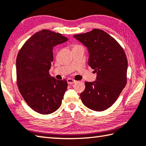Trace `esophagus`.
I'll return each instance as SVG.
<instances>
[{"label": "esophagus", "mask_w": 146, "mask_h": 146, "mask_svg": "<svg viewBox=\"0 0 146 146\" xmlns=\"http://www.w3.org/2000/svg\"><path fill=\"white\" fill-rule=\"evenodd\" d=\"M67 82L68 84H73V83H75L76 82V81L73 79L68 78V79H67Z\"/></svg>", "instance_id": "esophagus-1"}]
</instances>
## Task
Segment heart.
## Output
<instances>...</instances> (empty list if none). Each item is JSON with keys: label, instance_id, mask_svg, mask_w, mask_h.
I'll list each match as a JSON object with an SVG mask.
<instances>
[{"label": "heart", "instance_id": "obj_1", "mask_svg": "<svg viewBox=\"0 0 146 146\" xmlns=\"http://www.w3.org/2000/svg\"><path fill=\"white\" fill-rule=\"evenodd\" d=\"M82 46H80V45H74L73 47V49H75L76 48H81Z\"/></svg>", "mask_w": 146, "mask_h": 146}]
</instances>
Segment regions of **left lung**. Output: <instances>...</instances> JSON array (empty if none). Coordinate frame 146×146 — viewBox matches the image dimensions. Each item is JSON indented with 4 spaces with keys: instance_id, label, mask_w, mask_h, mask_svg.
<instances>
[{
    "instance_id": "obj_1",
    "label": "left lung",
    "mask_w": 146,
    "mask_h": 146,
    "mask_svg": "<svg viewBox=\"0 0 146 146\" xmlns=\"http://www.w3.org/2000/svg\"><path fill=\"white\" fill-rule=\"evenodd\" d=\"M73 36L87 48L88 64L97 73L96 81L85 83L80 98L90 109L104 111L115 103L126 85L128 63L125 52L101 29Z\"/></svg>"
}]
</instances>
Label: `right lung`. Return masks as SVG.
<instances>
[{"label": "right lung", "mask_w": 146, "mask_h": 146, "mask_svg": "<svg viewBox=\"0 0 146 146\" xmlns=\"http://www.w3.org/2000/svg\"><path fill=\"white\" fill-rule=\"evenodd\" d=\"M68 41L59 33L42 30L24 43L17 55V86L27 104L36 112L46 115L60 107L68 86L49 73L53 61V48Z\"/></svg>", "instance_id": "right-lung-1"}]
</instances>
